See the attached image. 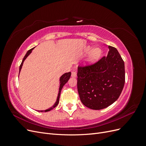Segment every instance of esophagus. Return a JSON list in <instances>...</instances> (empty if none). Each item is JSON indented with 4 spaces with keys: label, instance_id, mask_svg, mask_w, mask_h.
<instances>
[{
    "label": "esophagus",
    "instance_id": "esophagus-1",
    "mask_svg": "<svg viewBox=\"0 0 146 146\" xmlns=\"http://www.w3.org/2000/svg\"><path fill=\"white\" fill-rule=\"evenodd\" d=\"M71 76L72 77H77V73L75 71H72L71 73Z\"/></svg>",
    "mask_w": 146,
    "mask_h": 146
}]
</instances>
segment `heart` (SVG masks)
I'll return each mask as SVG.
<instances>
[{"label":"heart","mask_w":146,"mask_h":146,"mask_svg":"<svg viewBox=\"0 0 146 146\" xmlns=\"http://www.w3.org/2000/svg\"><path fill=\"white\" fill-rule=\"evenodd\" d=\"M92 47L91 46H88L86 48V52H90L89 59H88V62L90 64H93L98 61L102 54V51L99 47H95L91 50Z\"/></svg>","instance_id":"b5f03b06"}]
</instances>
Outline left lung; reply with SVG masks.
Masks as SVG:
<instances>
[{"label":"left lung","mask_w":146,"mask_h":146,"mask_svg":"<svg viewBox=\"0 0 146 146\" xmlns=\"http://www.w3.org/2000/svg\"><path fill=\"white\" fill-rule=\"evenodd\" d=\"M96 64L78 67L77 90L82 104L92 110L108 107L121 95L125 83L124 62L115 47Z\"/></svg>","instance_id":"1"}]
</instances>
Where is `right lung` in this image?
Here are the masks:
<instances>
[{
	"instance_id": "1",
	"label": "right lung",
	"mask_w": 146,
	"mask_h": 146,
	"mask_svg": "<svg viewBox=\"0 0 146 146\" xmlns=\"http://www.w3.org/2000/svg\"><path fill=\"white\" fill-rule=\"evenodd\" d=\"M34 48H31V49H30L29 50H28V52L26 53L25 55L24 56V58L23 60V61H22V63L19 66V73H20V71L22 69V67H23V63H24V61H25V60L27 58V56L32 53V50L34 49ZM70 76H71V72H68V73H65L63 75H62L60 78V88H59V91H58V96H57V99H56V100L55 102V103L54 104V105L52 106V107L48 108L47 110H41V111H39V110H38V111L39 112H47V111H50V110H52V109H54L55 107H56L57 105H58V103H59V99H60V93H61V90H62V88L63 87V86L65 85V84L68 82V81L69 80V79L70 78Z\"/></svg>"
}]
</instances>
